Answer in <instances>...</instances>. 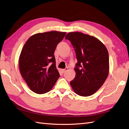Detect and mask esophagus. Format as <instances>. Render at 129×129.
Instances as JSON below:
<instances>
[{
  "label": "esophagus",
  "mask_w": 129,
  "mask_h": 129,
  "mask_svg": "<svg viewBox=\"0 0 129 129\" xmlns=\"http://www.w3.org/2000/svg\"><path fill=\"white\" fill-rule=\"evenodd\" d=\"M68 68L67 67H66L65 69H62V73H65L66 71H68Z\"/></svg>",
  "instance_id": "34e87169"
}]
</instances>
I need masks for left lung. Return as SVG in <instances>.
<instances>
[{
    "label": "left lung",
    "instance_id": "1",
    "mask_svg": "<svg viewBox=\"0 0 129 129\" xmlns=\"http://www.w3.org/2000/svg\"><path fill=\"white\" fill-rule=\"evenodd\" d=\"M65 39L73 45L78 61L75 77L70 82L72 87L79 95H91L101 87L109 74L107 49L96 38L82 33H69Z\"/></svg>",
    "mask_w": 129,
    "mask_h": 129
}]
</instances>
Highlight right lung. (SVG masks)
Masks as SVG:
<instances>
[{"instance_id": "right-lung-1", "label": "right lung", "mask_w": 129, "mask_h": 129, "mask_svg": "<svg viewBox=\"0 0 129 129\" xmlns=\"http://www.w3.org/2000/svg\"><path fill=\"white\" fill-rule=\"evenodd\" d=\"M66 34L56 31L36 34L24 44L19 57V70L34 92L44 94L49 92L60 77L54 52Z\"/></svg>"}]
</instances>
